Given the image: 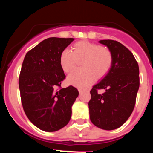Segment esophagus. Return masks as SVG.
<instances>
[{
	"instance_id": "1",
	"label": "esophagus",
	"mask_w": 153,
	"mask_h": 153,
	"mask_svg": "<svg viewBox=\"0 0 153 153\" xmlns=\"http://www.w3.org/2000/svg\"><path fill=\"white\" fill-rule=\"evenodd\" d=\"M82 92H83V91H82L81 89H79V94L81 95L82 94Z\"/></svg>"
}]
</instances>
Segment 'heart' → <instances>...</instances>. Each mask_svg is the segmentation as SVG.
<instances>
[{
    "instance_id": "1",
    "label": "heart",
    "mask_w": 153,
    "mask_h": 153,
    "mask_svg": "<svg viewBox=\"0 0 153 153\" xmlns=\"http://www.w3.org/2000/svg\"><path fill=\"white\" fill-rule=\"evenodd\" d=\"M80 59V65L83 68L71 73L68 81L75 86L85 88L93 83L96 76L100 78L108 73L111 66L112 54L106 47L82 40L75 42L72 51L68 49L62 51L59 65L65 73H71Z\"/></svg>"
}]
</instances>
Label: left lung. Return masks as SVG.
Masks as SVG:
<instances>
[{"instance_id":"left-lung-1","label":"left lung","mask_w":153,"mask_h":153,"mask_svg":"<svg viewBox=\"0 0 153 153\" xmlns=\"http://www.w3.org/2000/svg\"><path fill=\"white\" fill-rule=\"evenodd\" d=\"M112 54V63L107 74L90 91L88 103L91 122L105 130L120 127L134 108L140 87V71L134 55L125 46L114 40H100ZM98 89L105 92L99 94Z\"/></svg>"}]
</instances>
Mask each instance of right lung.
Instances as JSON below:
<instances>
[{
  "instance_id": "add662e5",
  "label": "right lung",
  "mask_w": 153,
  "mask_h": 153,
  "mask_svg": "<svg viewBox=\"0 0 153 153\" xmlns=\"http://www.w3.org/2000/svg\"><path fill=\"white\" fill-rule=\"evenodd\" d=\"M73 38L50 37L27 52L19 79L22 103L26 117L36 127L55 131L69 122L72 106L78 91L70 85L60 87L65 78L59 65V55Z\"/></svg>"
}]
</instances>
